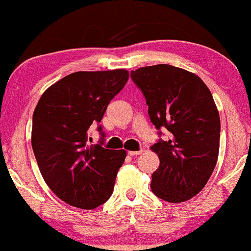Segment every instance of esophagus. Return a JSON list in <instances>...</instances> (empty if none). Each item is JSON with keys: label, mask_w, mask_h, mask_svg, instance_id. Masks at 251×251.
<instances>
[{"label": "esophagus", "mask_w": 251, "mask_h": 251, "mask_svg": "<svg viewBox=\"0 0 251 251\" xmlns=\"http://www.w3.org/2000/svg\"><path fill=\"white\" fill-rule=\"evenodd\" d=\"M141 152H143V151H129L128 152V155H131V156H135V155H139V154H141Z\"/></svg>", "instance_id": "34e87169"}]
</instances>
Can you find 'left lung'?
<instances>
[{"mask_svg": "<svg viewBox=\"0 0 251 251\" xmlns=\"http://www.w3.org/2000/svg\"><path fill=\"white\" fill-rule=\"evenodd\" d=\"M143 92L151 122L161 137L152 146L160 166L151 189L161 200L179 203L206 186L215 168L220 147V116L213 96L196 75L168 64L131 71Z\"/></svg>", "mask_w": 251, "mask_h": 251, "instance_id": "1", "label": "left lung"}]
</instances>
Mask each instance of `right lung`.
Segmentation results:
<instances>
[{
  "label": "right lung",
  "instance_id": "obj_1",
  "mask_svg": "<svg viewBox=\"0 0 251 251\" xmlns=\"http://www.w3.org/2000/svg\"><path fill=\"white\" fill-rule=\"evenodd\" d=\"M128 79L126 70L74 72L42 95L32 116L31 145L42 176L60 200L93 209L112 195L126 151L90 145L92 124L104 140L107 105Z\"/></svg>",
  "mask_w": 251,
  "mask_h": 251
}]
</instances>
